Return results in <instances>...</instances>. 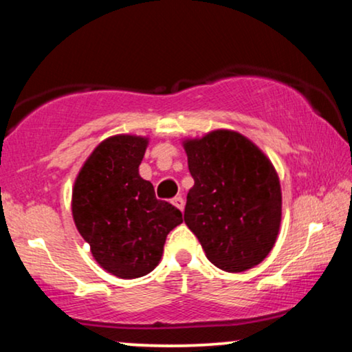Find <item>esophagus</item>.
<instances>
[{"label":"esophagus","instance_id":"obj_1","mask_svg":"<svg viewBox=\"0 0 352 352\" xmlns=\"http://www.w3.org/2000/svg\"><path fill=\"white\" fill-rule=\"evenodd\" d=\"M172 204L175 206V208H179L180 210L185 209V199L182 198V196H175V198L172 199Z\"/></svg>","mask_w":352,"mask_h":352}]
</instances>
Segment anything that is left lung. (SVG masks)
<instances>
[{
    "mask_svg": "<svg viewBox=\"0 0 352 352\" xmlns=\"http://www.w3.org/2000/svg\"><path fill=\"white\" fill-rule=\"evenodd\" d=\"M185 151L195 180L185 223L219 269L257 265L274 248L282 219L274 166L250 140L228 130L186 142Z\"/></svg>",
    "mask_w": 352,
    "mask_h": 352,
    "instance_id": "8db88e82",
    "label": "left lung"
}]
</instances>
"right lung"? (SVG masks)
I'll return each instance as SVG.
<instances>
[{"mask_svg": "<svg viewBox=\"0 0 352 352\" xmlns=\"http://www.w3.org/2000/svg\"><path fill=\"white\" fill-rule=\"evenodd\" d=\"M146 144L132 135L107 138L88 157L74 186L77 230L98 264L120 278L149 274L159 264L168 232L184 220L140 177Z\"/></svg>", "mask_w": 352, "mask_h": 352, "instance_id": "right-lung-1", "label": "right lung"}]
</instances>
